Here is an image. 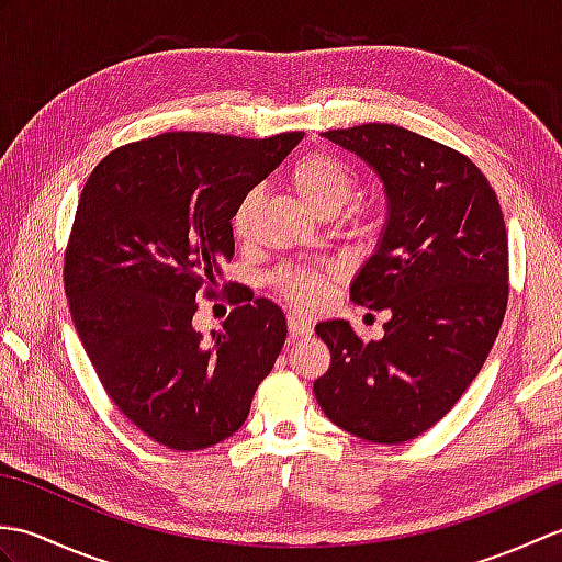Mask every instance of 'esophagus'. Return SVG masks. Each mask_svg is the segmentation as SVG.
I'll use <instances>...</instances> for the list:
<instances>
[{"instance_id":"34e87169","label":"esophagus","mask_w":562,"mask_h":562,"mask_svg":"<svg viewBox=\"0 0 562 562\" xmlns=\"http://www.w3.org/2000/svg\"><path fill=\"white\" fill-rule=\"evenodd\" d=\"M288 328H290V338L292 340H300V338H308L312 336V324H308V321L304 318V316H300V314H290L288 316Z\"/></svg>"}]
</instances>
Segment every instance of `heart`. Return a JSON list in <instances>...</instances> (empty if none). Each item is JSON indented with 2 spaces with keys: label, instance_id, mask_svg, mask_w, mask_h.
I'll return each instance as SVG.
<instances>
[{
  "label": "heart",
  "instance_id": "obj_1",
  "mask_svg": "<svg viewBox=\"0 0 562 562\" xmlns=\"http://www.w3.org/2000/svg\"><path fill=\"white\" fill-rule=\"evenodd\" d=\"M290 188L304 205L318 217H333V214L345 207L357 188V176L348 161L330 151H308L306 157L296 161L288 173ZM258 210V193H248L238 202L232 214V229L238 238L248 236L250 224H254ZM360 226V220H352ZM328 272L306 266H290L274 272V288L284 300L296 306H312L326 292Z\"/></svg>",
  "mask_w": 562,
  "mask_h": 562
}]
</instances>
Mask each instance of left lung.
I'll use <instances>...</instances> for the list:
<instances>
[{"label":"left lung","mask_w":562,"mask_h":562,"mask_svg":"<svg viewBox=\"0 0 562 562\" xmlns=\"http://www.w3.org/2000/svg\"><path fill=\"white\" fill-rule=\"evenodd\" d=\"M324 137L384 183L389 217L350 300L391 318L369 342L348 321L318 324L330 367L314 393L345 432L401 445L453 408L493 348L509 294L505 217L479 166L435 139L384 123Z\"/></svg>","instance_id":"obj_1"}]
</instances>
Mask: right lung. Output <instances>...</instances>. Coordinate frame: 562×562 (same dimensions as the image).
<instances>
[{
    "label": "right lung",
    "instance_id": "1",
    "mask_svg": "<svg viewBox=\"0 0 562 562\" xmlns=\"http://www.w3.org/2000/svg\"><path fill=\"white\" fill-rule=\"evenodd\" d=\"M302 137L164 133L111 151L81 190L65 254L71 321L111 401L164 447L232 437L288 338L268 300L234 302L212 340L193 316L234 258L236 205Z\"/></svg>",
    "mask_w": 562,
    "mask_h": 562
}]
</instances>
